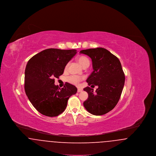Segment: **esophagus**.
Listing matches in <instances>:
<instances>
[{"label":"esophagus","mask_w":156,"mask_h":156,"mask_svg":"<svg viewBox=\"0 0 156 156\" xmlns=\"http://www.w3.org/2000/svg\"><path fill=\"white\" fill-rule=\"evenodd\" d=\"M82 91V89H81V88H78V90H77L78 92H81Z\"/></svg>","instance_id":"esophagus-1"}]
</instances>
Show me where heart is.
I'll use <instances>...</instances> for the list:
<instances>
[{"label":"heart","instance_id":"b5f03b06","mask_svg":"<svg viewBox=\"0 0 156 156\" xmlns=\"http://www.w3.org/2000/svg\"><path fill=\"white\" fill-rule=\"evenodd\" d=\"M76 60L80 64V65L83 68H87L89 66V59L85 56H79L77 57ZM68 66H69V63L67 64V65L65 67L66 70H67L68 69ZM82 80H83L82 77H80L75 75H71L67 78V81L74 85H78L80 83V82L82 81Z\"/></svg>","mask_w":156,"mask_h":156}]
</instances>
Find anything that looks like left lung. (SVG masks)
<instances>
[{
    "label": "left lung",
    "instance_id": "left-lung-1",
    "mask_svg": "<svg viewBox=\"0 0 156 156\" xmlns=\"http://www.w3.org/2000/svg\"><path fill=\"white\" fill-rule=\"evenodd\" d=\"M81 54L89 56L92 61L93 72L87 78L89 87L83 90L88 98L83 102L87 111L94 115H102L112 111L117 105L125 85V76L121 63L115 55L104 48L83 50Z\"/></svg>",
    "mask_w": 156,
    "mask_h": 156
}]
</instances>
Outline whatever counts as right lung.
<instances>
[{
  "mask_svg": "<svg viewBox=\"0 0 156 156\" xmlns=\"http://www.w3.org/2000/svg\"><path fill=\"white\" fill-rule=\"evenodd\" d=\"M76 50L48 48L38 53L28 61L24 76V90L33 106L42 115L54 117L65 111L69 98L77 92L68 82L60 88L55 78L63 74Z\"/></svg>",
  "mask_w": 156,
  "mask_h": 156,
  "instance_id": "right-lung-1",
  "label": "right lung"
}]
</instances>
